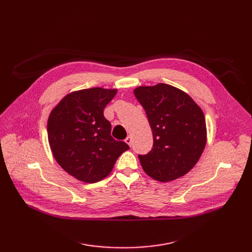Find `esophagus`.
<instances>
[{"label": "esophagus", "instance_id": "34e87169", "mask_svg": "<svg viewBox=\"0 0 252 252\" xmlns=\"http://www.w3.org/2000/svg\"><path fill=\"white\" fill-rule=\"evenodd\" d=\"M126 143L127 145H129V146H131V143H133V138H131V136H127V137H126Z\"/></svg>", "mask_w": 252, "mask_h": 252}]
</instances>
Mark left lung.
I'll return each mask as SVG.
<instances>
[{
  "label": "left lung",
  "mask_w": 252,
  "mask_h": 252,
  "mask_svg": "<svg viewBox=\"0 0 252 252\" xmlns=\"http://www.w3.org/2000/svg\"><path fill=\"white\" fill-rule=\"evenodd\" d=\"M134 94L146 112L153 134L151 151L139 155L145 173L159 182L189 173L206 144L201 108L186 93L166 84L139 87Z\"/></svg>",
  "instance_id": "obj_1"
}]
</instances>
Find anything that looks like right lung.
<instances>
[{"instance_id":"obj_1","label":"right lung","mask_w":252,"mask_h":252,"mask_svg":"<svg viewBox=\"0 0 252 252\" xmlns=\"http://www.w3.org/2000/svg\"><path fill=\"white\" fill-rule=\"evenodd\" d=\"M116 90L92 88L65 96L48 119V140L59 165L75 179L97 183L107 177L125 151L123 141L111 136L104 108Z\"/></svg>"}]
</instances>
